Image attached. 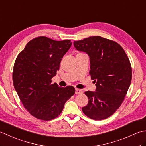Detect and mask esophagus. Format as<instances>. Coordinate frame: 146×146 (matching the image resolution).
I'll use <instances>...</instances> for the list:
<instances>
[{
    "instance_id": "esophagus-1",
    "label": "esophagus",
    "mask_w": 146,
    "mask_h": 146,
    "mask_svg": "<svg viewBox=\"0 0 146 146\" xmlns=\"http://www.w3.org/2000/svg\"><path fill=\"white\" fill-rule=\"evenodd\" d=\"M83 90L81 89H78V88H76L75 89V94L76 95H79V94H83Z\"/></svg>"
}]
</instances>
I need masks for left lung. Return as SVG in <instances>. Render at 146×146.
Masks as SVG:
<instances>
[{
    "mask_svg": "<svg viewBox=\"0 0 146 146\" xmlns=\"http://www.w3.org/2000/svg\"><path fill=\"white\" fill-rule=\"evenodd\" d=\"M77 50L86 52L90 60V75L95 80L96 92L87 91L85 115L95 120L107 119L120 107L132 80V67L124 49L119 44L100 36H92L74 42Z\"/></svg>",
    "mask_w": 146,
    "mask_h": 146,
    "instance_id": "8db88e82",
    "label": "left lung"
}]
</instances>
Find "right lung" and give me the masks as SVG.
<instances>
[{
  "mask_svg": "<svg viewBox=\"0 0 146 146\" xmlns=\"http://www.w3.org/2000/svg\"><path fill=\"white\" fill-rule=\"evenodd\" d=\"M71 44L70 40L58 41L39 36L31 40L17 55L12 73L14 86L24 108L37 119H55L75 94L72 86L64 88L51 83Z\"/></svg>",
  "mask_w": 146,
  "mask_h": 146,
  "instance_id": "1",
  "label": "right lung"
}]
</instances>
